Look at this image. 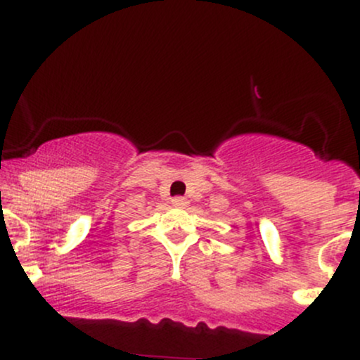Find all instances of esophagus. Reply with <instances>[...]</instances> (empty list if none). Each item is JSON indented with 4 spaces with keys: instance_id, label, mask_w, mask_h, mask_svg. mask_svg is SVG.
Here are the masks:
<instances>
[{
    "instance_id": "obj_1",
    "label": "esophagus",
    "mask_w": 360,
    "mask_h": 360,
    "mask_svg": "<svg viewBox=\"0 0 360 360\" xmlns=\"http://www.w3.org/2000/svg\"><path fill=\"white\" fill-rule=\"evenodd\" d=\"M188 203L189 201L186 200V198H174V200H172V206H174V208H186Z\"/></svg>"
}]
</instances>
